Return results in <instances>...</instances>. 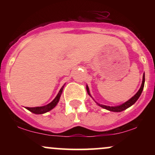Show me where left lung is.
Masks as SVG:
<instances>
[{"label": "left lung", "instance_id": "8db88e82", "mask_svg": "<svg viewBox=\"0 0 155 155\" xmlns=\"http://www.w3.org/2000/svg\"><path fill=\"white\" fill-rule=\"evenodd\" d=\"M144 82H145V74H143V81H142V84H141V86H140V87L139 89V90H138V92H137V93L133 97H131L130 100H128L127 101H126L125 103H124L123 104L120 105V106H105V105H101L100 104H97H97L99 106H101V107L105 108V109H107L108 111H114V112H120V111H124V110L127 109V108L130 107L132 105H133L135 104V103L136 102L137 100H138V98H139L140 95H141V92L143 91V87H144ZM87 93L88 95L90 96H91L90 93V90H89V87L87 85Z\"/></svg>", "mask_w": 155, "mask_h": 155}]
</instances>
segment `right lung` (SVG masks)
<instances>
[{"label": "right lung", "instance_id": "obj_1", "mask_svg": "<svg viewBox=\"0 0 155 155\" xmlns=\"http://www.w3.org/2000/svg\"><path fill=\"white\" fill-rule=\"evenodd\" d=\"M63 87H64V85L60 90L59 92H58V94L57 95L56 97H55V98L51 101V103H49V104L46 105V106H40V107H32V108L26 107V108L28 110H29L30 111H31L32 113L35 114H42L46 113V112L51 111L52 108H54L55 106H57V104H58V102H59L60 97L62 95V92H63Z\"/></svg>", "mask_w": 155, "mask_h": 155}]
</instances>
